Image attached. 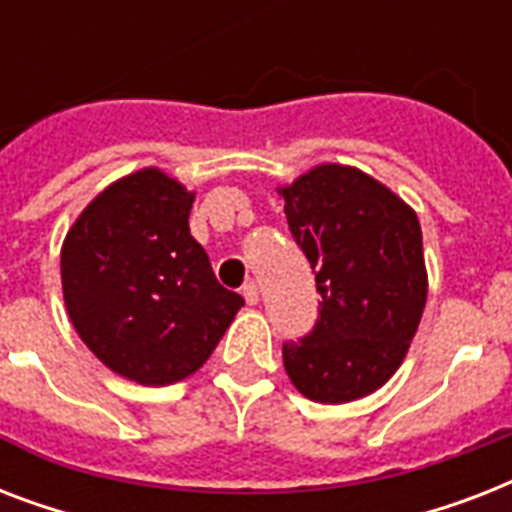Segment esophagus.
<instances>
[{
    "label": "esophagus",
    "mask_w": 512,
    "mask_h": 512,
    "mask_svg": "<svg viewBox=\"0 0 512 512\" xmlns=\"http://www.w3.org/2000/svg\"><path fill=\"white\" fill-rule=\"evenodd\" d=\"M241 295H244L247 305H257V300H260V289H257L255 281H247V284L241 287Z\"/></svg>",
    "instance_id": "1"
}]
</instances>
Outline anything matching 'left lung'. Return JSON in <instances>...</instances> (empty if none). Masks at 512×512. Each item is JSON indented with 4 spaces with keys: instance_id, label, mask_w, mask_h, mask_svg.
I'll return each mask as SVG.
<instances>
[{
    "instance_id": "obj_1",
    "label": "left lung",
    "mask_w": 512,
    "mask_h": 512,
    "mask_svg": "<svg viewBox=\"0 0 512 512\" xmlns=\"http://www.w3.org/2000/svg\"><path fill=\"white\" fill-rule=\"evenodd\" d=\"M279 193L321 295L316 327L284 342V369L319 404L369 396L401 366L428 300L420 220L390 188L342 164L313 167Z\"/></svg>"
}]
</instances>
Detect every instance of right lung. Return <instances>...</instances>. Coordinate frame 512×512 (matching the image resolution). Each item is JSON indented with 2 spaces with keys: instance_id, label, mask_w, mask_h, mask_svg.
I'll return each mask as SVG.
<instances>
[{
  "instance_id": "add662e5",
  "label": "right lung",
  "mask_w": 512,
  "mask_h": 512,
  "mask_svg": "<svg viewBox=\"0 0 512 512\" xmlns=\"http://www.w3.org/2000/svg\"><path fill=\"white\" fill-rule=\"evenodd\" d=\"M191 204V191L148 167L98 193L63 241L71 324L111 372L140 385L196 372L244 305L191 236Z\"/></svg>"
}]
</instances>
